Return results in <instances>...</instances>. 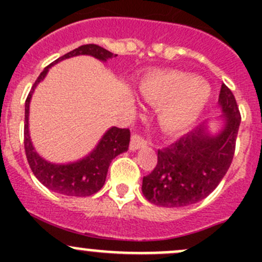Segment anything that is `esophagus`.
<instances>
[{
  "label": "esophagus",
  "mask_w": 262,
  "mask_h": 262,
  "mask_svg": "<svg viewBox=\"0 0 262 262\" xmlns=\"http://www.w3.org/2000/svg\"><path fill=\"white\" fill-rule=\"evenodd\" d=\"M147 146V142L144 141L142 137L139 136H133L132 137V141H130V146H129V149L132 150V152H134V150L137 149H141V148H144Z\"/></svg>",
  "instance_id": "34e87169"
}]
</instances>
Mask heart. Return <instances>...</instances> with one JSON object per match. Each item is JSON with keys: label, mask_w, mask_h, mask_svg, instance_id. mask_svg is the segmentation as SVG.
Returning <instances> with one entry per match:
<instances>
[{"label": "heart", "mask_w": 262, "mask_h": 262, "mask_svg": "<svg viewBox=\"0 0 262 262\" xmlns=\"http://www.w3.org/2000/svg\"><path fill=\"white\" fill-rule=\"evenodd\" d=\"M138 90L143 99L161 106L158 123L168 133L191 128L205 112L213 94L207 81L178 71L148 76Z\"/></svg>", "instance_id": "1"}]
</instances>
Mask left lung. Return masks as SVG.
Returning a JSON list of instances; mask_svg holds the SVG:
<instances>
[{
  "label": "left lung",
  "mask_w": 262,
  "mask_h": 262,
  "mask_svg": "<svg viewBox=\"0 0 262 262\" xmlns=\"http://www.w3.org/2000/svg\"><path fill=\"white\" fill-rule=\"evenodd\" d=\"M218 105L221 115L158 149L157 166L142 182L148 202L158 207H186L202 202L218 186L233 160L241 124L236 99L226 84H222ZM212 122L220 125L214 132Z\"/></svg>",
  "instance_id": "8db88e82"
}]
</instances>
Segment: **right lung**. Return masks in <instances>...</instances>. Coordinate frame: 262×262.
Instances as JSON below:
<instances>
[{
    "mask_svg": "<svg viewBox=\"0 0 262 262\" xmlns=\"http://www.w3.org/2000/svg\"><path fill=\"white\" fill-rule=\"evenodd\" d=\"M77 55H91L101 62H107L114 57L112 52L95 44H86L71 50L57 60L44 68L43 72L34 83L30 94L25 102V128H24V143H25L26 158L29 166L41 184L57 194L64 196H90L99 191L106 180L107 170L118 155L128 150L130 132L128 129H120L112 126L107 129L94 149L80 160L66 163L50 162L41 157L31 142L29 130V114H30V101L36 86L48 75L49 70L57 63Z\"/></svg>",
    "mask_w": 262,
    "mask_h": 262,
    "instance_id": "right-lung-1",
    "label": "right lung"
}]
</instances>
